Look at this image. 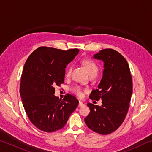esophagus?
Segmentation results:
<instances>
[{
  "label": "esophagus",
  "instance_id": "1",
  "mask_svg": "<svg viewBox=\"0 0 152 152\" xmlns=\"http://www.w3.org/2000/svg\"><path fill=\"white\" fill-rule=\"evenodd\" d=\"M78 106H79V107L84 106V103H83V102H82L81 101H79V104H78Z\"/></svg>",
  "mask_w": 152,
  "mask_h": 152
}]
</instances>
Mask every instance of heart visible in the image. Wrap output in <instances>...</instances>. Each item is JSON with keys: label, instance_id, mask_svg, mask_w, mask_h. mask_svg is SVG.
Listing matches in <instances>:
<instances>
[{"label": "heart", "instance_id": "1", "mask_svg": "<svg viewBox=\"0 0 152 152\" xmlns=\"http://www.w3.org/2000/svg\"><path fill=\"white\" fill-rule=\"evenodd\" d=\"M82 64L85 66L90 76L94 75V74L97 75L98 72H99V67H98L97 64L94 61H92V60H89V59H86V60H84L82 61ZM72 70V66L70 65L66 70V75L67 77H69L70 76ZM71 91L79 96H82L83 95V91H82V88L79 85H77V84L74 85L72 87Z\"/></svg>", "mask_w": 152, "mask_h": 152}]
</instances>
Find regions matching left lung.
Returning <instances> with one entry per match:
<instances>
[{"label": "left lung", "instance_id": "1", "mask_svg": "<svg viewBox=\"0 0 152 152\" xmlns=\"http://www.w3.org/2000/svg\"><path fill=\"white\" fill-rule=\"evenodd\" d=\"M104 61L103 76L90 99L102 100V106L87 103L91 112L84 119L93 132L108 135L119 128L127 114L133 91L132 78L125 58L113 49H104L94 56Z\"/></svg>", "mask_w": 152, "mask_h": 152}]
</instances>
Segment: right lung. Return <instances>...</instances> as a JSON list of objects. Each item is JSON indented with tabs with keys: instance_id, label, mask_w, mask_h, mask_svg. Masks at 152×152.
<instances>
[{
	"instance_id": "right-lung-1",
	"label": "right lung",
	"mask_w": 152,
	"mask_h": 152,
	"mask_svg": "<svg viewBox=\"0 0 152 152\" xmlns=\"http://www.w3.org/2000/svg\"><path fill=\"white\" fill-rule=\"evenodd\" d=\"M79 50L40 47L25 64L20 84L23 105L30 121L43 132L51 133L65 126L78 101L66 94L62 101L55 96V86L64 82L66 65Z\"/></svg>"
}]
</instances>
